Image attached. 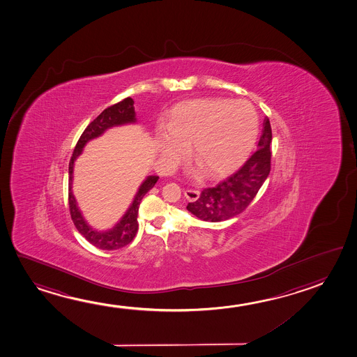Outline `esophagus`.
<instances>
[{
	"instance_id": "1",
	"label": "esophagus",
	"mask_w": 357,
	"mask_h": 357,
	"mask_svg": "<svg viewBox=\"0 0 357 357\" xmlns=\"http://www.w3.org/2000/svg\"><path fill=\"white\" fill-rule=\"evenodd\" d=\"M184 195H185V198H187L188 200H190V202H195V200H198L200 193H199L198 190L188 189V190L184 192Z\"/></svg>"
}]
</instances>
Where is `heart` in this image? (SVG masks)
Masks as SVG:
<instances>
[{"mask_svg": "<svg viewBox=\"0 0 357 357\" xmlns=\"http://www.w3.org/2000/svg\"><path fill=\"white\" fill-rule=\"evenodd\" d=\"M259 121L245 100H193L176 105L157 135L159 153L178 163L190 155L209 176H222L245 162L257 141Z\"/></svg>", "mask_w": 357, "mask_h": 357, "instance_id": "obj_1", "label": "heart"}]
</instances>
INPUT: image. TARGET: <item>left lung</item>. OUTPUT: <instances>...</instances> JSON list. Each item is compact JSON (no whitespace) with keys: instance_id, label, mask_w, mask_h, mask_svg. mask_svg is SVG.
<instances>
[{"instance_id":"left-lung-1","label":"left lung","mask_w":357,"mask_h":357,"mask_svg":"<svg viewBox=\"0 0 357 357\" xmlns=\"http://www.w3.org/2000/svg\"><path fill=\"white\" fill-rule=\"evenodd\" d=\"M273 139L269 118L265 117L257 152L239 170L219 181L215 187L205 188L198 200L187 205L188 211L204 222H224L239 215L257 197L269 176Z\"/></svg>"}]
</instances>
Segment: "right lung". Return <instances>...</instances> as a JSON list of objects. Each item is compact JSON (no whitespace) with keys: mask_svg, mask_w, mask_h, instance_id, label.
<instances>
[{"mask_svg":"<svg viewBox=\"0 0 357 357\" xmlns=\"http://www.w3.org/2000/svg\"><path fill=\"white\" fill-rule=\"evenodd\" d=\"M135 100L130 97L118 102L116 105L105 108V111L100 113L98 117L94 119L93 122L89 123L87 128L84 129L82 135L77 142L73 154L70 157V179H68V205H70V213L72 220L75 222V227L81 234L89 241L92 245L102 249V250H116L123 246L128 245L132 240L135 239V234L138 231V211L142 199L152 189L155 183L158 181L159 176H149L144 183L142 184L138 193L135 195L133 203L130 205L126 215L123 216L122 220L118 222L117 225L112 230L100 233L94 229L91 228L87 222H84L81 211L77 208L76 199L72 194V173H73V163L77 157L82 153V148L88 141L93 139L96 137L102 135L105 129L111 128L113 126L126 124V123L135 122Z\"/></svg>","mask_w":357,"mask_h":357,"instance_id":"obj_1","label":"right lung"}]
</instances>
